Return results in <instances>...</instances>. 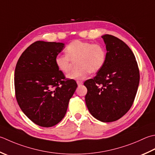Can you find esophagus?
<instances>
[{"label":"esophagus","mask_w":155,"mask_h":155,"mask_svg":"<svg viewBox=\"0 0 155 155\" xmlns=\"http://www.w3.org/2000/svg\"><path fill=\"white\" fill-rule=\"evenodd\" d=\"M77 84H78V87H81V86L82 85V84H83V82H82V81H78L77 82Z\"/></svg>","instance_id":"34e87169"}]
</instances>
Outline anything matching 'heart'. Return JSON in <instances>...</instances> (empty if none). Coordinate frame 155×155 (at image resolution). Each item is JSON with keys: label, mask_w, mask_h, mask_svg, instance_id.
Masks as SVG:
<instances>
[{"label": "heart", "mask_w": 155, "mask_h": 155, "mask_svg": "<svg viewBox=\"0 0 155 155\" xmlns=\"http://www.w3.org/2000/svg\"><path fill=\"white\" fill-rule=\"evenodd\" d=\"M66 54H58L55 57V64L60 72L66 73L71 66L72 60H77L78 68L68 74L69 78L84 80L91 72L95 73L104 66L107 54L101 44L76 39L65 48Z\"/></svg>", "instance_id": "heart-1"}]
</instances>
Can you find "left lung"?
<instances>
[{
    "label": "left lung",
    "mask_w": 155,
    "mask_h": 155,
    "mask_svg": "<svg viewBox=\"0 0 155 155\" xmlns=\"http://www.w3.org/2000/svg\"><path fill=\"white\" fill-rule=\"evenodd\" d=\"M107 50L103 68L87 80V107L103 122L119 120L129 111L137 93L140 72L136 58L126 43L114 35L102 36Z\"/></svg>",
    "instance_id": "8db88e82"
}]
</instances>
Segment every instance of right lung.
Segmentation results:
<instances>
[{"label":"right lung","mask_w":155,"mask_h":155,"mask_svg":"<svg viewBox=\"0 0 155 155\" xmlns=\"http://www.w3.org/2000/svg\"><path fill=\"white\" fill-rule=\"evenodd\" d=\"M64 44L37 41L23 51L15 71V97L21 110L37 125L49 128L61 121L77 84L57 68L55 57Z\"/></svg>","instance_id":"obj_1"}]
</instances>
